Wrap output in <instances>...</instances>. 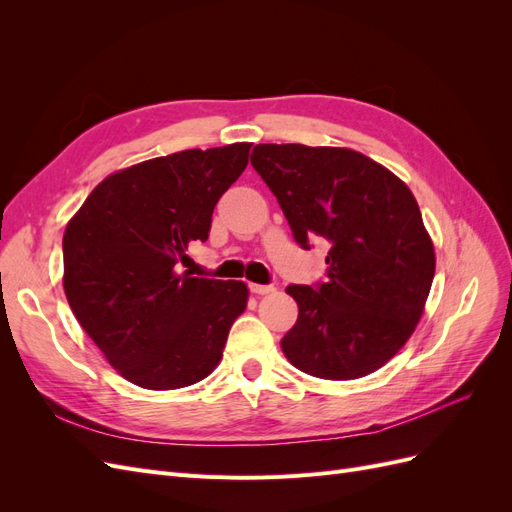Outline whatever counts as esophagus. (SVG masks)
<instances>
[{
  "instance_id": "esophagus-1",
  "label": "esophagus",
  "mask_w": 512,
  "mask_h": 512,
  "mask_svg": "<svg viewBox=\"0 0 512 512\" xmlns=\"http://www.w3.org/2000/svg\"><path fill=\"white\" fill-rule=\"evenodd\" d=\"M250 290H252L254 294H269V292H273L275 288L269 286V284H250Z\"/></svg>"
}]
</instances>
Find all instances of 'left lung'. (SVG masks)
<instances>
[{
  "mask_svg": "<svg viewBox=\"0 0 512 512\" xmlns=\"http://www.w3.org/2000/svg\"><path fill=\"white\" fill-rule=\"evenodd\" d=\"M252 166L269 185L303 250L329 247L327 280L290 284L299 318L286 359L324 380H354L391 361L414 333L436 254L408 185L344 147L256 145Z\"/></svg>",
  "mask_w": 512,
  "mask_h": 512,
  "instance_id": "obj_1",
  "label": "left lung"
}]
</instances>
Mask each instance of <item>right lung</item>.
<instances>
[{
  "instance_id": "add662e5",
  "label": "right lung",
  "mask_w": 512,
  "mask_h": 512,
  "mask_svg": "<svg viewBox=\"0 0 512 512\" xmlns=\"http://www.w3.org/2000/svg\"><path fill=\"white\" fill-rule=\"evenodd\" d=\"M250 143L185 149L108 175L64 232V290L76 320L119 374L151 391L196 384L218 367L243 282L181 271L207 241L220 196Z\"/></svg>"
}]
</instances>
